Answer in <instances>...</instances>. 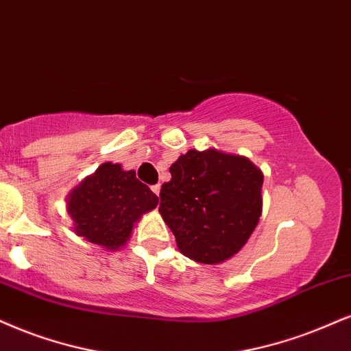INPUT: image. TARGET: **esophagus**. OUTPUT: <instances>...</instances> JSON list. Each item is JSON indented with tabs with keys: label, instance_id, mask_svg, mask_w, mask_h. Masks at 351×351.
I'll use <instances>...</instances> for the list:
<instances>
[{
	"label": "esophagus",
	"instance_id": "esophagus-1",
	"mask_svg": "<svg viewBox=\"0 0 351 351\" xmlns=\"http://www.w3.org/2000/svg\"><path fill=\"white\" fill-rule=\"evenodd\" d=\"M151 190H153L156 195H159V192H161V185L156 184V185H153V187H151Z\"/></svg>",
	"mask_w": 351,
	"mask_h": 351
}]
</instances>
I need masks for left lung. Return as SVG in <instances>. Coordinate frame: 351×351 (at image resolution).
<instances>
[{
    "label": "left lung",
    "mask_w": 351,
    "mask_h": 351,
    "mask_svg": "<svg viewBox=\"0 0 351 351\" xmlns=\"http://www.w3.org/2000/svg\"><path fill=\"white\" fill-rule=\"evenodd\" d=\"M169 172L159 213L180 252L206 265L239 252L262 215L261 169L244 156L190 149Z\"/></svg>",
    "instance_id": "1"
}]
</instances>
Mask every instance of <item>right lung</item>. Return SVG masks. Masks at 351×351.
Instances as JSON below:
<instances>
[{
	"mask_svg": "<svg viewBox=\"0 0 351 351\" xmlns=\"http://www.w3.org/2000/svg\"><path fill=\"white\" fill-rule=\"evenodd\" d=\"M159 198L136 179L135 171L104 162L71 192L68 213L77 236L106 249H119L132 234L133 224L158 205Z\"/></svg>",
	"mask_w": 351,
	"mask_h": 351,
	"instance_id": "obj_1",
	"label": "right lung"
}]
</instances>
